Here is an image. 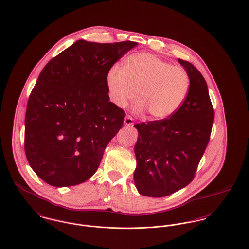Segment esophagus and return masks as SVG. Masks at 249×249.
<instances>
[{
  "instance_id": "obj_1",
  "label": "esophagus",
  "mask_w": 249,
  "mask_h": 249,
  "mask_svg": "<svg viewBox=\"0 0 249 249\" xmlns=\"http://www.w3.org/2000/svg\"><path fill=\"white\" fill-rule=\"evenodd\" d=\"M124 124L128 127H131L134 125V120H133V117L130 116V115H127L124 119Z\"/></svg>"
}]
</instances>
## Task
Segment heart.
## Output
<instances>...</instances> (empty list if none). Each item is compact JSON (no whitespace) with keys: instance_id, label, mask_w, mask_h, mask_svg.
<instances>
[{"instance_id":"b5f03b06","label":"heart","mask_w":249,"mask_h":249,"mask_svg":"<svg viewBox=\"0 0 249 249\" xmlns=\"http://www.w3.org/2000/svg\"><path fill=\"white\" fill-rule=\"evenodd\" d=\"M112 101L124 108L134 98L136 113L148 112L153 120L174 115L184 104L191 89V77L179 66L149 53L126 57L122 67L113 66L107 75Z\"/></svg>"}]
</instances>
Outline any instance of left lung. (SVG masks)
Returning a JSON list of instances; mask_svg holds the SVG:
<instances>
[{
    "mask_svg": "<svg viewBox=\"0 0 249 249\" xmlns=\"http://www.w3.org/2000/svg\"><path fill=\"white\" fill-rule=\"evenodd\" d=\"M178 61L191 77L182 107L170 118L134 125V184L144 196L165 197L188 186L210 141L214 110L207 82L191 62Z\"/></svg>",
    "mask_w": 249,
    "mask_h": 249,
    "instance_id": "left-lung-1",
    "label": "left lung"
}]
</instances>
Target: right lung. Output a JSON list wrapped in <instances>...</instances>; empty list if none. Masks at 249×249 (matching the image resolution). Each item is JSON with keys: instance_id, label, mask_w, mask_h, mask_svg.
Here are the masks:
<instances>
[{"instance_id": "obj_1", "label": "right lung", "mask_w": 249, "mask_h": 249, "mask_svg": "<svg viewBox=\"0 0 249 249\" xmlns=\"http://www.w3.org/2000/svg\"><path fill=\"white\" fill-rule=\"evenodd\" d=\"M137 45L77 40L42 69L26 108L24 151L38 177L70 187L96 172L125 112L110 102L107 75Z\"/></svg>"}]
</instances>
